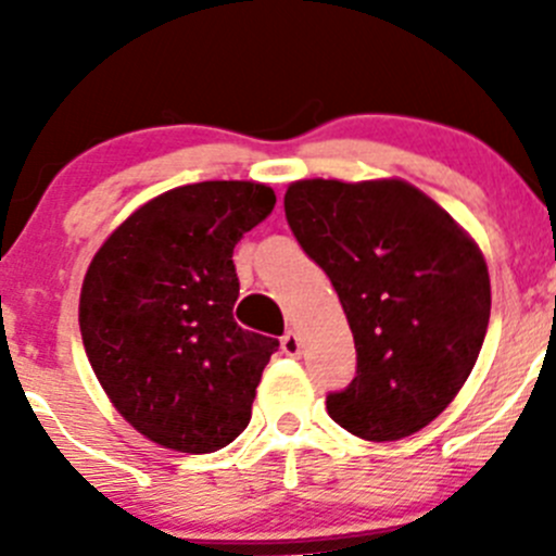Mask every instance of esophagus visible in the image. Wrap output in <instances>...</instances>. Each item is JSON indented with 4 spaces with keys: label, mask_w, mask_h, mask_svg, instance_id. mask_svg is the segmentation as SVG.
Masks as SVG:
<instances>
[{
    "label": "esophagus",
    "mask_w": 556,
    "mask_h": 556,
    "mask_svg": "<svg viewBox=\"0 0 556 556\" xmlns=\"http://www.w3.org/2000/svg\"><path fill=\"white\" fill-rule=\"evenodd\" d=\"M279 346H282V352L288 357H299L301 355V339L293 333V330H288V333L279 339Z\"/></svg>",
    "instance_id": "34e87169"
}]
</instances>
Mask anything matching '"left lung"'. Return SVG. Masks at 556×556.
Here are the masks:
<instances>
[{
	"instance_id": "1",
	"label": "left lung",
	"mask_w": 556,
	"mask_h": 556,
	"mask_svg": "<svg viewBox=\"0 0 556 556\" xmlns=\"http://www.w3.org/2000/svg\"><path fill=\"white\" fill-rule=\"evenodd\" d=\"M285 217L328 274L355 336V379L328 392L333 422L397 441L433 422L470 377L490 325L473 239L403 179H299Z\"/></svg>"
}]
</instances>
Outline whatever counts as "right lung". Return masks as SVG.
I'll return each mask as SVG.
<instances>
[{
  "mask_svg": "<svg viewBox=\"0 0 556 556\" xmlns=\"http://www.w3.org/2000/svg\"><path fill=\"white\" fill-rule=\"evenodd\" d=\"M268 185H182L139 206L83 279L80 333L112 406L144 439L206 454L252 417L279 341L239 328L233 247L271 215Z\"/></svg>",
  "mask_w": 556,
  "mask_h": 556,
  "instance_id": "add662e5",
  "label": "right lung"
}]
</instances>
